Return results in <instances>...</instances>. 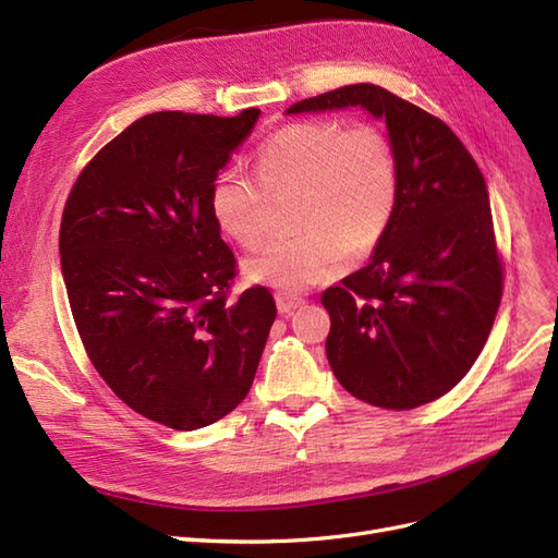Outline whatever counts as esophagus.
<instances>
[{
    "instance_id": "1",
    "label": "esophagus",
    "mask_w": 558,
    "mask_h": 558,
    "mask_svg": "<svg viewBox=\"0 0 558 558\" xmlns=\"http://www.w3.org/2000/svg\"><path fill=\"white\" fill-rule=\"evenodd\" d=\"M276 305H278V313L280 315H290V313L296 311V307L303 305V299L290 296V294H278L276 296Z\"/></svg>"
}]
</instances>
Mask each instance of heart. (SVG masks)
Segmentation results:
<instances>
[{"label": "heart", "instance_id": "1", "mask_svg": "<svg viewBox=\"0 0 558 558\" xmlns=\"http://www.w3.org/2000/svg\"><path fill=\"white\" fill-rule=\"evenodd\" d=\"M301 191V234L278 236L243 264L251 282L296 294L333 280L352 253L375 251L396 218L400 165L393 142L373 123L347 129L319 119L284 126L257 151V177L225 168L211 185V214L220 232L255 247L268 227V193Z\"/></svg>", "mask_w": 558, "mask_h": 558}]
</instances>
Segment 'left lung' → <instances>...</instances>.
I'll return each instance as SVG.
<instances>
[{
  "label": "left lung",
  "instance_id": "obj_1",
  "mask_svg": "<svg viewBox=\"0 0 558 558\" xmlns=\"http://www.w3.org/2000/svg\"><path fill=\"white\" fill-rule=\"evenodd\" d=\"M363 108L381 119L400 165L396 218L369 262L328 287L326 356L354 398L414 409L469 373L497 317L504 271L476 160L446 123L384 87L347 85L287 114Z\"/></svg>",
  "mask_w": 558,
  "mask_h": 558
}]
</instances>
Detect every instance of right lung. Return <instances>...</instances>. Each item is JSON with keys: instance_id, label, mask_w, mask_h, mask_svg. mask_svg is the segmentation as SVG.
Instances as JSON below:
<instances>
[{"instance_id": "right-lung-1", "label": "right lung", "mask_w": 558, "mask_h": 558, "mask_svg": "<svg viewBox=\"0 0 558 558\" xmlns=\"http://www.w3.org/2000/svg\"><path fill=\"white\" fill-rule=\"evenodd\" d=\"M259 114L140 117L82 170L61 216L82 344L119 400L172 429L206 427L241 404L276 319L266 287L227 301L236 259L209 202Z\"/></svg>"}]
</instances>
